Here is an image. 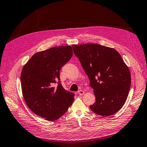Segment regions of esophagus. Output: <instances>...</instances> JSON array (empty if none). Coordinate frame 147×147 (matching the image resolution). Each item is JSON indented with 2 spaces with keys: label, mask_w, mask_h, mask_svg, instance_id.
I'll return each mask as SVG.
<instances>
[{
  "label": "esophagus",
  "mask_w": 147,
  "mask_h": 147,
  "mask_svg": "<svg viewBox=\"0 0 147 147\" xmlns=\"http://www.w3.org/2000/svg\"><path fill=\"white\" fill-rule=\"evenodd\" d=\"M78 94H79L80 96H81V95H83V94H84V91H83V90H79L78 91Z\"/></svg>",
  "instance_id": "1"
}]
</instances>
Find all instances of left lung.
<instances>
[{
	"label": "left lung",
	"instance_id": "8db88e82",
	"mask_svg": "<svg viewBox=\"0 0 147 147\" xmlns=\"http://www.w3.org/2000/svg\"><path fill=\"white\" fill-rule=\"evenodd\" d=\"M72 47L96 97V102L90 106L91 111L105 117L118 112L127 100L131 84L130 72L120 54L98 44Z\"/></svg>",
	"mask_w": 147,
	"mask_h": 147
}]
</instances>
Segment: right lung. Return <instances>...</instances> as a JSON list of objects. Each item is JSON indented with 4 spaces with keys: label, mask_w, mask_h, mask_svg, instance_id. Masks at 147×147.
<instances>
[{
    "label": "right lung",
    "mask_w": 147,
    "mask_h": 147,
    "mask_svg": "<svg viewBox=\"0 0 147 147\" xmlns=\"http://www.w3.org/2000/svg\"><path fill=\"white\" fill-rule=\"evenodd\" d=\"M72 56L69 46L51 47L36 53L23 67L20 82L26 103L48 121L59 118L74 101V93L61 84L59 73Z\"/></svg>",
    "instance_id": "1"
}]
</instances>
